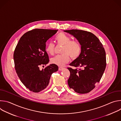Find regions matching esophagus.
I'll list each match as a JSON object with an SVG mask.
<instances>
[{
  "label": "esophagus",
  "mask_w": 121,
  "mask_h": 121,
  "mask_svg": "<svg viewBox=\"0 0 121 121\" xmlns=\"http://www.w3.org/2000/svg\"><path fill=\"white\" fill-rule=\"evenodd\" d=\"M63 69H64V68L63 67H59V68H58V69H59V70L61 71V70H62Z\"/></svg>",
  "instance_id": "1"
}]
</instances>
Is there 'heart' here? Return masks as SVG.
<instances>
[{"mask_svg": "<svg viewBox=\"0 0 121 121\" xmlns=\"http://www.w3.org/2000/svg\"><path fill=\"white\" fill-rule=\"evenodd\" d=\"M56 42L59 44L63 45L62 53L63 54L57 55L52 58L51 62L60 66L64 65L68 62L70 57L72 59L78 58L81 55L82 46L80 43L77 41H71V38L65 34L60 32L55 37ZM55 44L53 43H47L45 48L46 52L53 55L54 53Z\"/></svg>", "mask_w": 121, "mask_h": 121, "instance_id": "1", "label": "heart"}]
</instances>
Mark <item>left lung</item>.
Masks as SVG:
<instances>
[{"label": "left lung", "mask_w": 121, "mask_h": 121, "mask_svg": "<svg viewBox=\"0 0 121 121\" xmlns=\"http://www.w3.org/2000/svg\"><path fill=\"white\" fill-rule=\"evenodd\" d=\"M64 31L74 36L82 46L80 56L69 65L76 68H67L70 72L67 81L69 87L78 93L90 92L95 88V84L99 82L105 69L104 48L91 32L79 30Z\"/></svg>", "instance_id": "1"}]
</instances>
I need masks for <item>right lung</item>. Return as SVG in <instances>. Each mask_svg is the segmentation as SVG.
Here are the masks:
<instances>
[{
    "instance_id": "obj_1",
    "label": "right lung",
    "mask_w": 121,
    "mask_h": 121,
    "mask_svg": "<svg viewBox=\"0 0 121 121\" xmlns=\"http://www.w3.org/2000/svg\"><path fill=\"white\" fill-rule=\"evenodd\" d=\"M58 30L35 29L21 37L14 50L13 58L16 72L25 87L33 92H39L49 84L52 74L58 66L51 64L41 70V65L49 61L45 51L46 42Z\"/></svg>"
}]
</instances>
